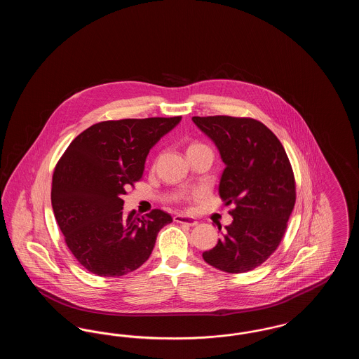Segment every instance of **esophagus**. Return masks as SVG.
Here are the masks:
<instances>
[{"instance_id":"obj_1","label":"esophagus","mask_w":359,"mask_h":359,"mask_svg":"<svg viewBox=\"0 0 359 359\" xmlns=\"http://www.w3.org/2000/svg\"><path fill=\"white\" fill-rule=\"evenodd\" d=\"M173 221L177 223H184V224H188V226H196L198 224V221L194 217H187V215H183V214L175 215Z\"/></svg>"}]
</instances>
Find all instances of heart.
Listing matches in <instances>:
<instances>
[{
    "mask_svg": "<svg viewBox=\"0 0 359 359\" xmlns=\"http://www.w3.org/2000/svg\"><path fill=\"white\" fill-rule=\"evenodd\" d=\"M198 145H202V144H196V142H195V144H191V145H189V148H192V147H198Z\"/></svg>",
    "mask_w": 359,
    "mask_h": 359,
    "instance_id": "1",
    "label": "heart"
}]
</instances>
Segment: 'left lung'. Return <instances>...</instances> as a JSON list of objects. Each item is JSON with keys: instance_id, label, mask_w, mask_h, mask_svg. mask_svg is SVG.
<instances>
[{"instance_id": "1", "label": "left lung", "mask_w": 359, "mask_h": 359, "mask_svg": "<svg viewBox=\"0 0 359 359\" xmlns=\"http://www.w3.org/2000/svg\"><path fill=\"white\" fill-rule=\"evenodd\" d=\"M192 121L218 147L226 164L219 196L234 205L233 223L203 258L227 273L253 271L281 243L294 207L290 158L273 132L255 118L208 116Z\"/></svg>"}]
</instances>
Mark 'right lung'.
<instances>
[{
  "mask_svg": "<svg viewBox=\"0 0 359 359\" xmlns=\"http://www.w3.org/2000/svg\"><path fill=\"white\" fill-rule=\"evenodd\" d=\"M177 117L102 121L75 137L56 163L51 203L66 245L91 273L120 277L151 256L158 231L172 217L154 208L122 215L123 195L141 180L154 144Z\"/></svg>",
  "mask_w": 359,
  "mask_h": 359,
  "instance_id": "add662e5",
  "label": "right lung"
}]
</instances>
